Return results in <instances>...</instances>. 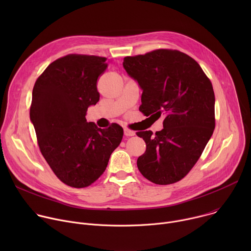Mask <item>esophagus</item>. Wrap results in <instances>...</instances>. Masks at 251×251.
Masks as SVG:
<instances>
[{
  "instance_id": "34e87169",
  "label": "esophagus",
  "mask_w": 251,
  "mask_h": 251,
  "mask_svg": "<svg viewBox=\"0 0 251 251\" xmlns=\"http://www.w3.org/2000/svg\"><path fill=\"white\" fill-rule=\"evenodd\" d=\"M124 135L127 136V137H130V136H134L135 135V132L133 130H130L128 128H125L124 129Z\"/></svg>"
}]
</instances>
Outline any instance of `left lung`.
<instances>
[{"label":"left lung","mask_w":251,"mask_h":251,"mask_svg":"<svg viewBox=\"0 0 251 251\" xmlns=\"http://www.w3.org/2000/svg\"><path fill=\"white\" fill-rule=\"evenodd\" d=\"M123 66L143 89L139 110L145 116H165L161 131L136 133L146 143L145 153L137 160L140 173L156 185L181 181L216 127L209 78L194 58L176 50L126 56Z\"/></svg>","instance_id":"8db88e82"}]
</instances>
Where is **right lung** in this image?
I'll return each mask as SVG.
<instances>
[{"label":"right lung","instance_id":"right-lung-1","mask_svg":"<svg viewBox=\"0 0 251 251\" xmlns=\"http://www.w3.org/2000/svg\"><path fill=\"white\" fill-rule=\"evenodd\" d=\"M107 58L71 53L51 62L32 89L29 117L38 144L54 175L65 185L86 188L104 173L119 146L123 128L101 129L85 119L99 101L97 80Z\"/></svg>","mask_w":251,"mask_h":251}]
</instances>
